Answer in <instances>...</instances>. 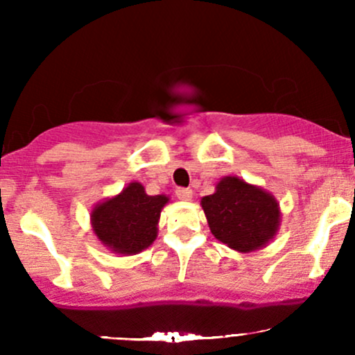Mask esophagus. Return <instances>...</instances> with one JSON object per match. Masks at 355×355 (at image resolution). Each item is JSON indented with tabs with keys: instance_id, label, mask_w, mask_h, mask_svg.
Wrapping results in <instances>:
<instances>
[{
	"instance_id": "esophagus-1",
	"label": "esophagus",
	"mask_w": 355,
	"mask_h": 355,
	"mask_svg": "<svg viewBox=\"0 0 355 355\" xmlns=\"http://www.w3.org/2000/svg\"><path fill=\"white\" fill-rule=\"evenodd\" d=\"M175 195H177L180 200L189 202V200H191V195H193V191H191V189H177Z\"/></svg>"
}]
</instances>
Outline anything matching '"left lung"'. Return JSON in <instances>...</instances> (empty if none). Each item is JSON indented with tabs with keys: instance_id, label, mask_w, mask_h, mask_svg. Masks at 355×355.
Here are the masks:
<instances>
[{
	"instance_id": "obj_1",
	"label": "left lung",
	"mask_w": 355,
	"mask_h": 355,
	"mask_svg": "<svg viewBox=\"0 0 355 355\" xmlns=\"http://www.w3.org/2000/svg\"><path fill=\"white\" fill-rule=\"evenodd\" d=\"M214 237L240 254L260 250L279 232L282 211L270 191L229 175L200 202Z\"/></svg>"
}]
</instances>
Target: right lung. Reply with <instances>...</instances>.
<instances>
[{
  "label": "right lung",
  "mask_w": 355,
  "mask_h": 355,
  "mask_svg": "<svg viewBox=\"0 0 355 355\" xmlns=\"http://www.w3.org/2000/svg\"><path fill=\"white\" fill-rule=\"evenodd\" d=\"M168 202L166 195H148L140 182H130L120 193L93 207V234L113 254H140L157 239L158 220Z\"/></svg>",
  "instance_id": "1"
}]
</instances>
